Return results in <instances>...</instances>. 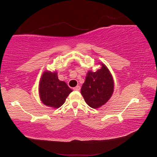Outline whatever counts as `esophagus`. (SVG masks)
Listing matches in <instances>:
<instances>
[{
  "mask_svg": "<svg viewBox=\"0 0 157 157\" xmlns=\"http://www.w3.org/2000/svg\"><path fill=\"white\" fill-rule=\"evenodd\" d=\"M73 89L75 90V91H79V90H80V86H75V87H74Z\"/></svg>",
  "mask_w": 157,
  "mask_h": 157,
  "instance_id": "34e87169",
  "label": "esophagus"
}]
</instances>
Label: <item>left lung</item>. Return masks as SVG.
I'll return each mask as SVG.
<instances>
[{"label": "left lung", "mask_w": 157, "mask_h": 157, "mask_svg": "<svg viewBox=\"0 0 157 157\" xmlns=\"http://www.w3.org/2000/svg\"><path fill=\"white\" fill-rule=\"evenodd\" d=\"M95 72L89 71L81 89V94L90 107L98 109L108 102L114 90V81L103 63Z\"/></svg>", "instance_id": "left-lung-1"}]
</instances>
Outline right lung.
Instances as JSON below:
<instances>
[{"instance_id":"add662e5","label":"right lung","mask_w":157,"mask_h":157,"mask_svg":"<svg viewBox=\"0 0 157 157\" xmlns=\"http://www.w3.org/2000/svg\"><path fill=\"white\" fill-rule=\"evenodd\" d=\"M73 91L65 82L58 79L55 71H44L39 85V94L41 101L48 107L57 109L63 105L66 98Z\"/></svg>"}]
</instances>
